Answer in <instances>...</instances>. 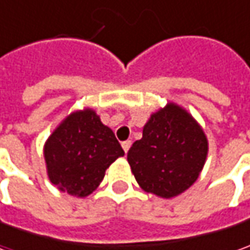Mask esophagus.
<instances>
[{
  "label": "esophagus",
  "mask_w": 250,
  "mask_h": 250,
  "mask_svg": "<svg viewBox=\"0 0 250 250\" xmlns=\"http://www.w3.org/2000/svg\"><path fill=\"white\" fill-rule=\"evenodd\" d=\"M130 146H132V142L130 140H125V142H122V149L125 153H128V150L130 149Z\"/></svg>",
  "instance_id": "obj_1"
}]
</instances>
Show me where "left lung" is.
<instances>
[{
    "instance_id": "8db88e82",
    "label": "left lung",
    "mask_w": 250,
    "mask_h": 250,
    "mask_svg": "<svg viewBox=\"0 0 250 250\" xmlns=\"http://www.w3.org/2000/svg\"><path fill=\"white\" fill-rule=\"evenodd\" d=\"M207 156V139L195 120L175 104L151 115L143 138L128 151V163L146 192L172 197L199 177Z\"/></svg>"
}]
</instances>
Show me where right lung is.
I'll list each match as a JSON object with an SVG mask.
<instances>
[{
	"label": "right lung",
	"mask_w": 250,
	"mask_h": 250,
	"mask_svg": "<svg viewBox=\"0 0 250 250\" xmlns=\"http://www.w3.org/2000/svg\"><path fill=\"white\" fill-rule=\"evenodd\" d=\"M114 132L91 110L69 115L44 147L48 177L75 196H87L100 185L105 169L124 156Z\"/></svg>",
	"instance_id": "add662e5"
}]
</instances>
